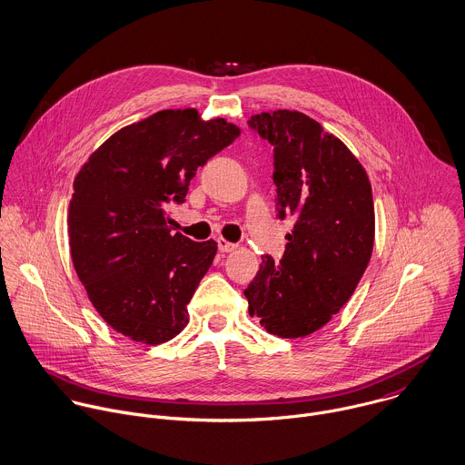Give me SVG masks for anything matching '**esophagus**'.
<instances>
[{
  "label": "esophagus",
  "mask_w": 465,
  "mask_h": 465,
  "mask_svg": "<svg viewBox=\"0 0 465 465\" xmlns=\"http://www.w3.org/2000/svg\"><path fill=\"white\" fill-rule=\"evenodd\" d=\"M218 249H220L222 252H232V251H236V245L231 243V242H227L225 238H218Z\"/></svg>",
  "instance_id": "obj_1"
}]
</instances>
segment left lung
I'll use <instances>...</instances> for the list:
<instances>
[{
    "label": "left lung",
    "instance_id": "obj_1",
    "mask_svg": "<svg viewBox=\"0 0 465 465\" xmlns=\"http://www.w3.org/2000/svg\"><path fill=\"white\" fill-rule=\"evenodd\" d=\"M249 125L274 147L276 205L294 227L282 260L262 256L243 294L267 332L303 338L347 303L367 269L374 245L371 182L345 143L303 113H260Z\"/></svg>",
    "mask_w": 465,
    "mask_h": 465
}]
</instances>
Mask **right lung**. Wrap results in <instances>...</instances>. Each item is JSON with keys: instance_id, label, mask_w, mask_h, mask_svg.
Here are the masks:
<instances>
[{"instance_id": "add662e5", "label": "right lung", "mask_w": 465, "mask_h": 465, "mask_svg": "<svg viewBox=\"0 0 465 465\" xmlns=\"http://www.w3.org/2000/svg\"><path fill=\"white\" fill-rule=\"evenodd\" d=\"M196 109L160 111L105 140L74 178L71 258L98 314L124 336L158 345L189 323L187 303L218 251L171 234L196 171L240 136Z\"/></svg>"}]
</instances>
